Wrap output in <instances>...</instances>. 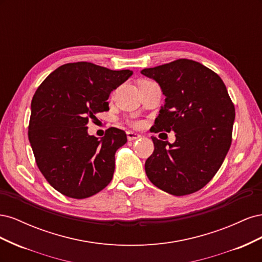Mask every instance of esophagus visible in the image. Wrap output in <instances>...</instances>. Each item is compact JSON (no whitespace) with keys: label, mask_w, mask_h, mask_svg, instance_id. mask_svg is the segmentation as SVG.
Instances as JSON below:
<instances>
[{"label":"esophagus","mask_w":262,"mask_h":262,"mask_svg":"<svg viewBox=\"0 0 262 262\" xmlns=\"http://www.w3.org/2000/svg\"><path fill=\"white\" fill-rule=\"evenodd\" d=\"M126 138H128L129 141H134V140H138L141 138L140 134L136 133V132H132V131H128L126 132Z\"/></svg>","instance_id":"obj_1"}]
</instances>
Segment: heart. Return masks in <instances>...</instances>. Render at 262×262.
<instances>
[{
	"instance_id": "1",
	"label": "heart",
	"mask_w": 262,
	"mask_h": 262,
	"mask_svg": "<svg viewBox=\"0 0 262 262\" xmlns=\"http://www.w3.org/2000/svg\"><path fill=\"white\" fill-rule=\"evenodd\" d=\"M132 124H133V125H136V126H138V125H140L141 123H140V122H138V121H134V122H132Z\"/></svg>"
}]
</instances>
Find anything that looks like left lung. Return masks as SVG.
Returning a JSON list of instances; mask_svg holds the SVG:
<instances>
[{"mask_svg": "<svg viewBox=\"0 0 262 262\" xmlns=\"http://www.w3.org/2000/svg\"><path fill=\"white\" fill-rule=\"evenodd\" d=\"M141 73L166 96L155 132L176 133L172 144L152 137L155 148L145 162L146 175L172 195L193 193L214 177L231 147L235 107L226 86L212 70L188 59Z\"/></svg>", "mask_w": 262, "mask_h": 262, "instance_id": "1", "label": "left lung"}]
</instances>
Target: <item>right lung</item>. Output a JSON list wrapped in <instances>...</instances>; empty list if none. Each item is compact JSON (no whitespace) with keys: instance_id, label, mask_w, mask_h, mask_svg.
I'll return each mask as SVG.
<instances>
[{"instance_id":"1","label":"right lung","mask_w":262,"mask_h":262,"mask_svg":"<svg viewBox=\"0 0 262 262\" xmlns=\"http://www.w3.org/2000/svg\"><path fill=\"white\" fill-rule=\"evenodd\" d=\"M132 73L90 62L68 63L37 89L31 100L28 139L39 170L60 193L85 199L112 181L115 154L125 144L126 134L110 128L99 140L87 133V123L109 110L110 93Z\"/></svg>"}]
</instances>
